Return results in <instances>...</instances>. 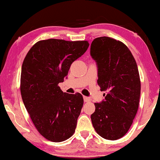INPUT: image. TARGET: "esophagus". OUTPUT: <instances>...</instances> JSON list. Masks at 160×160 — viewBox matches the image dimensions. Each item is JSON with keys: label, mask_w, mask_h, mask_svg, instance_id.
Returning <instances> with one entry per match:
<instances>
[{"label": "esophagus", "mask_w": 160, "mask_h": 160, "mask_svg": "<svg viewBox=\"0 0 160 160\" xmlns=\"http://www.w3.org/2000/svg\"><path fill=\"white\" fill-rule=\"evenodd\" d=\"M83 99H84V102H90V100H91L90 97H85V96L83 97Z\"/></svg>", "instance_id": "esophagus-1"}]
</instances>
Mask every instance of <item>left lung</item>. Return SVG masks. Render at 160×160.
Listing matches in <instances>:
<instances>
[{
	"label": "left lung",
	"instance_id": "left-lung-1",
	"mask_svg": "<svg viewBox=\"0 0 160 160\" xmlns=\"http://www.w3.org/2000/svg\"><path fill=\"white\" fill-rule=\"evenodd\" d=\"M90 55L97 66V83L108 91L105 99L94 103L91 120L104 139L122 138L131 127L138 109L140 80L137 63L128 48L108 37L94 39Z\"/></svg>",
	"mask_w": 160,
	"mask_h": 160
}]
</instances>
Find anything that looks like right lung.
<instances>
[{
  "mask_svg": "<svg viewBox=\"0 0 160 160\" xmlns=\"http://www.w3.org/2000/svg\"><path fill=\"white\" fill-rule=\"evenodd\" d=\"M87 41L49 39L37 42L24 59L20 92L37 131L46 139L62 142L74 133L83 105L80 93L63 92L58 86L70 67L89 47Z\"/></svg>",
  "mask_w": 160,
  "mask_h": 160,
  "instance_id": "right-lung-1",
  "label": "right lung"
}]
</instances>
